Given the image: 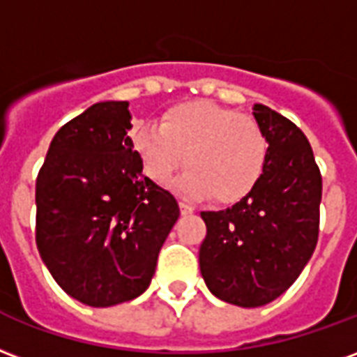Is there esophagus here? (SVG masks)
<instances>
[{"mask_svg": "<svg viewBox=\"0 0 357 357\" xmlns=\"http://www.w3.org/2000/svg\"><path fill=\"white\" fill-rule=\"evenodd\" d=\"M179 210H181V213H183V215H189V213L195 212V208L187 204V202H179Z\"/></svg>", "mask_w": 357, "mask_h": 357, "instance_id": "34e87169", "label": "esophagus"}]
</instances>
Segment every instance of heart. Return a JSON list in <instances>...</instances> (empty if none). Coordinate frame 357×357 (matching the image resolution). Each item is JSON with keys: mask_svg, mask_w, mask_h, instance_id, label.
I'll use <instances>...</instances> for the list:
<instances>
[{"mask_svg": "<svg viewBox=\"0 0 357 357\" xmlns=\"http://www.w3.org/2000/svg\"><path fill=\"white\" fill-rule=\"evenodd\" d=\"M130 145L145 176L168 187L185 162L181 191L195 199L234 204L245 199L265 170L268 142L255 119L213 102L170 107L160 125H142Z\"/></svg>", "mask_w": 357, "mask_h": 357, "instance_id": "obj_1", "label": "heart"}]
</instances>
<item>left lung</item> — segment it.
Listing matches in <instances>:
<instances>
[{"instance_id": "left-lung-1", "label": "left lung", "mask_w": 357, "mask_h": 357, "mask_svg": "<svg viewBox=\"0 0 357 357\" xmlns=\"http://www.w3.org/2000/svg\"><path fill=\"white\" fill-rule=\"evenodd\" d=\"M253 117L268 142L263 176L231 208L202 212L200 274L218 299L255 308L278 299L318 242L321 176L312 147L289 119L263 104Z\"/></svg>"}]
</instances>
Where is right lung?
<instances>
[{
  "instance_id": "add662e5",
  "label": "right lung",
  "mask_w": 357,
  "mask_h": 357,
  "mask_svg": "<svg viewBox=\"0 0 357 357\" xmlns=\"http://www.w3.org/2000/svg\"><path fill=\"white\" fill-rule=\"evenodd\" d=\"M128 102H98L54 134L36 181V242L70 297L96 308L139 297L179 218L130 145Z\"/></svg>"
}]
</instances>
